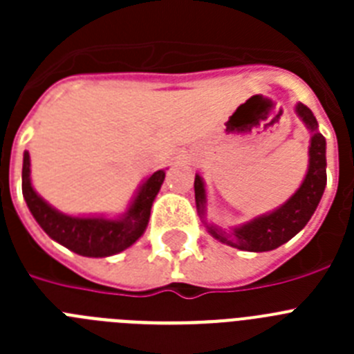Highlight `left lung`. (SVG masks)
Instances as JSON below:
<instances>
[{
    "label": "left lung",
    "mask_w": 354,
    "mask_h": 354,
    "mask_svg": "<svg viewBox=\"0 0 354 354\" xmlns=\"http://www.w3.org/2000/svg\"><path fill=\"white\" fill-rule=\"evenodd\" d=\"M296 115L301 118L306 129L310 131L308 170L296 193L274 211L257 216L230 230H223L218 225L207 223L205 221V214H207L205 184L198 174L195 175L196 211L207 227L209 234L220 243L237 250H245V252H270L292 239L308 223L317 209L324 187H326V140L319 133L314 113L305 104L301 102L296 104Z\"/></svg>",
    "instance_id": "obj_1"
}]
</instances>
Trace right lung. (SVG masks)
<instances>
[{"label":"right lung","mask_w":354,"mask_h":354,"mask_svg":"<svg viewBox=\"0 0 354 354\" xmlns=\"http://www.w3.org/2000/svg\"><path fill=\"white\" fill-rule=\"evenodd\" d=\"M30 154L23 158V196L37 223L56 243L83 257H109L133 246L145 232L150 207L165 180L158 170L143 180L127 211L117 218L68 216L49 205L31 186Z\"/></svg>","instance_id":"right-lung-1"}]
</instances>
